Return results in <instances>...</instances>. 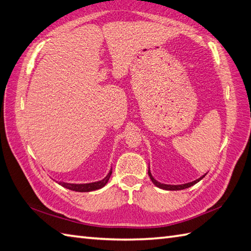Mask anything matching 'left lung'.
I'll return each mask as SVG.
<instances>
[{"instance_id": "obj_1", "label": "left lung", "mask_w": 251, "mask_h": 251, "mask_svg": "<svg viewBox=\"0 0 251 251\" xmlns=\"http://www.w3.org/2000/svg\"><path fill=\"white\" fill-rule=\"evenodd\" d=\"M149 176H150L151 179H152V182L157 186V187H159L161 189H166V190H180V189L188 188V187H190V186L197 184L198 182H199V180H201L203 177H204V176H203L202 177L194 180V182H190V183H187V184H183V185H166V184H161L159 182H157V180L152 176V174H151L150 169H149Z\"/></svg>"}]
</instances>
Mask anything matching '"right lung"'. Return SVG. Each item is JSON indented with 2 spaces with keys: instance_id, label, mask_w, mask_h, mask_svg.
<instances>
[{
  "instance_id": "right-lung-1",
  "label": "right lung",
  "mask_w": 251,
  "mask_h": 251,
  "mask_svg": "<svg viewBox=\"0 0 251 251\" xmlns=\"http://www.w3.org/2000/svg\"><path fill=\"white\" fill-rule=\"evenodd\" d=\"M112 170H110L108 176L104 177L103 179L99 180V182H95V183H89V184H68V183H63L60 182L59 184L63 187H65L67 189H71L74 191H79V192H87V191H93L96 189H100L101 187H103L104 185L108 183V180L111 176Z\"/></svg>"
}]
</instances>
